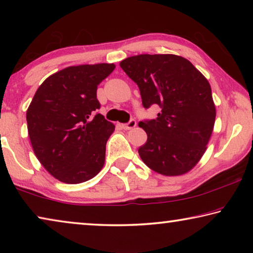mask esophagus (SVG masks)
I'll list each match as a JSON object with an SVG mask.
<instances>
[{
	"mask_svg": "<svg viewBox=\"0 0 253 253\" xmlns=\"http://www.w3.org/2000/svg\"><path fill=\"white\" fill-rule=\"evenodd\" d=\"M122 127L124 128V129H126V130L132 129V128H135V127H136V122L134 121V119H131V121H130L129 123H127V124H123Z\"/></svg>",
	"mask_w": 253,
	"mask_h": 253,
	"instance_id": "1",
	"label": "esophagus"
}]
</instances>
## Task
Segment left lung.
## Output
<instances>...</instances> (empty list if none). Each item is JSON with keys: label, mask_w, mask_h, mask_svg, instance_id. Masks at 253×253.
<instances>
[{"label": "left lung", "mask_w": 253, "mask_h": 253, "mask_svg": "<svg viewBox=\"0 0 253 253\" xmlns=\"http://www.w3.org/2000/svg\"><path fill=\"white\" fill-rule=\"evenodd\" d=\"M119 66L138 85L145 108H162L156 119L138 124L147 134L138 148L142 161L165 176L190 172L207 151L215 123L208 79L176 54H138Z\"/></svg>", "instance_id": "left-lung-1"}]
</instances>
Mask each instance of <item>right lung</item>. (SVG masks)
I'll return each instance as SVG.
<instances>
[{"label": "right lung", "mask_w": 253, "mask_h": 253, "mask_svg": "<svg viewBox=\"0 0 253 253\" xmlns=\"http://www.w3.org/2000/svg\"><path fill=\"white\" fill-rule=\"evenodd\" d=\"M114 63L67 67L49 76L27 110L28 132L42 166L60 182L89 181L105 164L114 124L96 114L97 88Z\"/></svg>", "instance_id": "add662e5"}]
</instances>
